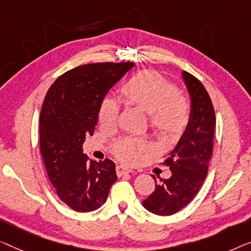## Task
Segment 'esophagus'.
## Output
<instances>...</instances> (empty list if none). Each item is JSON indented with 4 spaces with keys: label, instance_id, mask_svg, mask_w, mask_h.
<instances>
[{
    "label": "esophagus",
    "instance_id": "obj_1",
    "mask_svg": "<svg viewBox=\"0 0 251 251\" xmlns=\"http://www.w3.org/2000/svg\"><path fill=\"white\" fill-rule=\"evenodd\" d=\"M130 172L132 171H130L129 168H126V167H124V166H117V167H116V173H117L118 176H122V175L127 174V173H130Z\"/></svg>",
    "mask_w": 251,
    "mask_h": 251
}]
</instances>
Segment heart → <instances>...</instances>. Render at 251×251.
<instances>
[{
  "mask_svg": "<svg viewBox=\"0 0 251 251\" xmlns=\"http://www.w3.org/2000/svg\"><path fill=\"white\" fill-rule=\"evenodd\" d=\"M126 104L135 105L149 114L150 126L161 139L174 140L184 132L191 118V103L177 86L153 70H143L129 77L121 87ZM122 102L105 95L100 102L98 119L105 128L118 122ZM112 153L127 165H136L153 151L149 141L124 137L112 144Z\"/></svg>",
  "mask_w": 251,
  "mask_h": 251,
  "instance_id": "b5f03b06",
  "label": "heart"
}]
</instances>
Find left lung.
Returning a JSON list of instances; mask_svg holds the SVG:
<instances>
[{
    "instance_id": "obj_1",
    "label": "left lung",
    "mask_w": 251,
    "mask_h": 251,
    "mask_svg": "<svg viewBox=\"0 0 251 251\" xmlns=\"http://www.w3.org/2000/svg\"><path fill=\"white\" fill-rule=\"evenodd\" d=\"M183 78L191 98V118L177 146L162 165L172 176L156 183V189L142 204L150 213L169 216L191 202L208 174L213 154L216 116L213 102L201 82L188 72ZM157 182L156 176H152Z\"/></svg>"
}]
</instances>
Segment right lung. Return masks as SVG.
Instances as JSON below:
<instances>
[{"label":"right lung","mask_w":251,"mask_h":251,"mask_svg":"<svg viewBox=\"0 0 251 251\" xmlns=\"http://www.w3.org/2000/svg\"><path fill=\"white\" fill-rule=\"evenodd\" d=\"M133 62H97L70 69L45 95L40 116V151L49 179L62 202L79 213L100 208L117 179L115 162H97L83 153L93 135L98 110L108 91Z\"/></svg>","instance_id":"add662e5"}]
</instances>
